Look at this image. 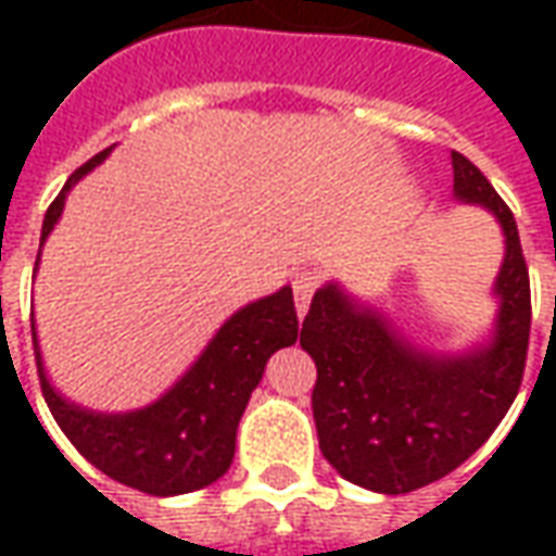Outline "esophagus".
I'll list each match as a JSON object with an SVG mask.
<instances>
[{"mask_svg": "<svg viewBox=\"0 0 556 556\" xmlns=\"http://www.w3.org/2000/svg\"><path fill=\"white\" fill-rule=\"evenodd\" d=\"M315 289H318V277L315 274H298L294 277V301H298V315H306L309 301H313Z\"/></svg>", "mask_w": 556, "mask_h": 556, "instance_id": "1", "label": "esophagus"}]
</instances>
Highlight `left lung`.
<instances>
[{
  "label": "left lung",
  "instance_id": "8db88e82",
  "mask_svg": "<svg viewBox=\"0 0 556 556\" xmlns=\"http://www.w3.org/2000/svg\"><path fill=\"white\" fill-rule=\"evenodd\" d=\"M455 195L491 207L506 235L497 333L465 357H431L399 339L381 315L337 289L315 291L301 345L315 361L318 446L363 489L408 494L467 462L501 426L525 378L530 274L509 205L465 154L453 151Z\"/></svg>",
  "mask_w": 556,
  "mask_h": 556
}]
</instances>
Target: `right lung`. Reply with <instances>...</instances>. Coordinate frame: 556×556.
<instances>
[{
	"label": "right lung",
	"instance_id": "obj_1",
	"mask_svg": "<svg viewBox=\"0 0 556 556\" xmlns=\"http://www.w3.org/2000/svg\"><path fill=\"white\" fill-rule=\"evenodd\" d=\"M106 154L110 148H103L101 154H94L67 178L62 193L47 207L41 243L47 241L65 207L71 184L79 181ZM298 325L301 321L289 286L270 298L243 306L241 313H235L219 327L205 354L166 396L148 408L115 417L91 414L59 396L43 375L35 325L31 342L47 408L59 422V429L65 431L67 441L115 482L154 497H166L205 489L229 470L238 422L262 381L267 357L286 345H294Z\"/></svg>",
	"mask_w": 556,
	"mask_h": 556
}]
</instances>
